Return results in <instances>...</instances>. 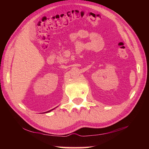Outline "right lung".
I'll use <instances>...</instances> for the list:
<instances>
[{"label":"right lung","instance_id":"1","mask_svg":"<svg viewBox=\"0 0 149 149\" xmlns=\"http://www.w3.org/2000/svg\"><path fill=\"white\" fill-rule=\"evenodd\" d=\"M51 111V110H50V111H47V112H49V111Z\"/></svg>","mask_w":149,"mask_h":149}]
</instances>
